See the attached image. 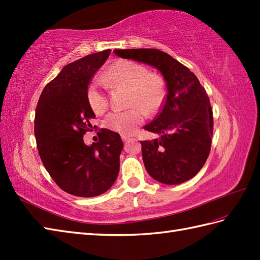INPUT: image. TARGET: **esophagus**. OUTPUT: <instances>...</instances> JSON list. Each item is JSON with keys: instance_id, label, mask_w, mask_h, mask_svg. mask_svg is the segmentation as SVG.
Wrapping results in <instances>:
<instances>
[{"instance_id": "obj_1", "label": "esophagus", "mask_w": 260, "mask_h": 260, "mask_svg": "<svg viewBox=\"0 0 260 260\" xmlns=\"http://www.w3.org/2000/svg\"><path fill=\"white\" fill-rule=\"evenodd\" d=\"M129 137H131V136H128V135H124V134H123V135H121V140H123L124 142H127V141L129 140Z\"/></svg>"}]
</instances>
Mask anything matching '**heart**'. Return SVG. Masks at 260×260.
<instances>
[{
    "mask_svg": "<svg viewBox=\"0 0 260 260\" xmlns=\"http://www.w3.org/2000/svg\"><path fill=\"white\" fill-rule=\"evenodd\" d=\"M105 84L113 88L129 89L125 112L110 113L105 125L107 128L120 134H132L136 127L143 123L147 115L157 113L165 99V86L161 77L150 74L146 67L139 63L119 61L106 70L104 76ZM87 99L92 112L102 115L108 108L107 96L102 89L99 81H93L88 88Z\"/></svg>",
    "mask_w": 260,
    "mask_h": 260,
    "instance_id": "obj_1",
    "label": "heart"
}]
</instances>
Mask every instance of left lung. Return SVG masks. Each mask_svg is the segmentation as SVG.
<instances>
[{"label": "left lung", "instance_id": "8db88e82", "mask_svg": "<svg viewBox=\"0 0 260 260\" xmlns=\"http://www.w3.org/2000/svg\"><path fill=\"white\" fill-rule=\"evenodd\" d=\"M114 53L156 68L167 84L161 113L144 126L159 137L141 142L147 173L170 185L192 179L207 161L213 134L211 105L200 81L189 68L158 49H116Z\"/></svg>", "mask_w": 260, "mask_h": 260}]
</instances>
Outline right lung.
Here are the masks:
<instances>
[{
	"mask_svg": "<svg viewBox=\"0 0 260 260\" xmlns=\"http://www.w3.org/2000/svg\"><path fill=\"white\" fill-rule=\"evenodd\" d=\"M110 49L71 62L45 87L39 98L35 135L39 155L57 185L76 197L101 196L119 172L123 142L118 133L98 131L99 141L86 145L84 135L96 117L87 99L88 85Z\"/></svg>",
	"mask_w": 260,
	"mask_h": 260,
	"instance_id": "1",
	"label": "right lung"
}]
</instances>
